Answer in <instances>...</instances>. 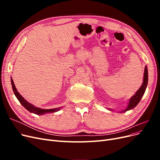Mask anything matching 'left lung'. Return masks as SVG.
Returning <instances> with one entry per match:
<instances>
[{
    "label": "left lung",
    "instance_id": "1",
    "mask_svg": "<svg viewBox=\"0 0 160 160\" xmlns=\"http://www.w3.org/2000/svg\"><path fill=\"white\" fill-rule=\"evenodd\" d=\"M148 72L147 67L146 66L144 70V74H143V83L141 86V88L137 91V92L135 93L134 95H133L132 98L129 99L127 108L125 109L122 111H121V113L125 112V111L132 109L135 107H136V105L139 103V101L143 97L145 91H146L147 85H148ZM109 109L110 111H112V109Z\"/></svg>",
    "mask_w": 160,
    "mask_h": 160
}]
</instances>
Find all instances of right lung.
I'll return each mask as SVG.
<instances>
[{"label":"right lung","instance_id":"obj_1","mask_svg":"<svg viewBox=\"0 0 160 160\" xmlns=\"http://www.w3.org/2000/svg\"><path fill=\"white\" fill-rule=\"evenodd\" d=\"M11 85H12V90L14 95L17 97V99L19 101V102L21 103V104L26 109H27L28 111H30L31 113H33L37 115H43L47 113H53V112H57V111H59L61 109V108H55V109H41V108H38L34 106L31 103H28V101H27L25 99H24L21 95L18 93L17 90V88H15V85L14 84V81L11 78Z\"/></svg>","mask_w":160,"mask_h":160}]
</instances>
